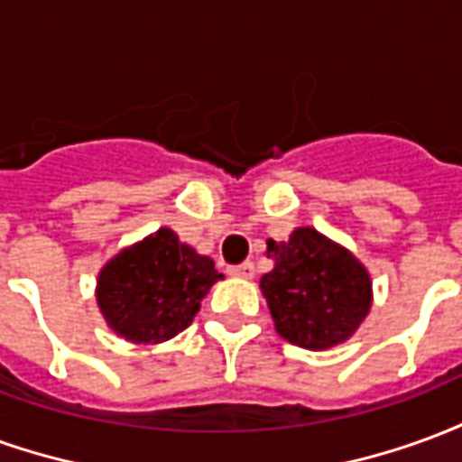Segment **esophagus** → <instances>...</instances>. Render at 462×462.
Wrapping results in <instances>:
<instances>
[{
	"instance_id": "34e87169",
	"label": "esophagus",
	"mask_w": 462,
	"mask_h": 462,
	"mask_svg": "<svg viewBox=\"0 0 462 462\" xmlns=\"http://www.w3.org/2000/svg\"><path fill=\"white\" fill-rule=\"evenodd\" d=\"M232 277H242V280H252L254 277V264L252 262H242V264H232L227 267Z\"/></svg>"
}]
</instances>
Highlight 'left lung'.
Instances as JSON below:
<instances>
[{
	"instance_id": "8db88e82",
	"label": "left lung",
	"mask_w": 462,
	"mask_h": 462,
	"mask_svg": "<svg viewBox=\"0 0 462 462\" xmlns=\"http://www.w3.org/2000/svg\"><path fill=\"white\" fill-rule=\"evenodd\" d=\"M274 270L260 280L282 339L324 351L354 337L371 310L366 267L314 227H297L287 242L267 240Z\"/></svg>"
}]
</instances>
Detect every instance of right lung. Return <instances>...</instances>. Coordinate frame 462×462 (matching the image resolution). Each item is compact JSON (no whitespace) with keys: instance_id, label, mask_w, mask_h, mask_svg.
Wrapping results in <instances>:
<instances>
[{"instance_id":"1","label":"right lung","mask_w":462,"mask_h":462,"mask_svg":"<svg viewBox=\"0 0 462 462\" xmlns=\"http://www.w3.org/2000/svg\"><path fill=\"white\" fill-rule=\"evenodd\" d=\"M222 274L215 262L161 227L104 264L96 301L106 324L133 344H161L190 327Z\"/></svg>"}]
</instances>
